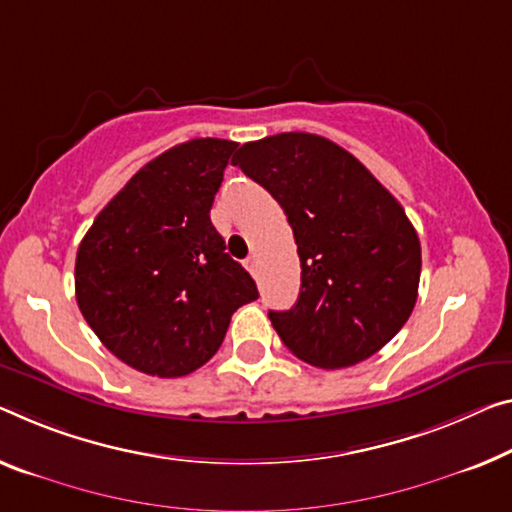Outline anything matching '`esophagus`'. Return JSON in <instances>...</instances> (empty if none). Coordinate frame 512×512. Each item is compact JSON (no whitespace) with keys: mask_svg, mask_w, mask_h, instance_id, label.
I'll return each instance as SVG.
<instances>
[{"mask_svg":"<svg viewBox=\"0 0 512 512\" xmlns=\"http://www.w3.org/2000/svg\"><path fill=\"white\" fill-rule=\"evenodd\" d=\"M245 265H247V270H249L251 274H256V258H254V256H251V258H247V261H245Z\"/></svg>","mask_w":512,"mask_h":512,"instance_id":"esophagus-1","label":"esophagus"}]
</instances>
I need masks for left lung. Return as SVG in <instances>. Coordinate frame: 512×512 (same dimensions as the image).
I'll return each mask as SVG.
<instances>
[{"mask_svg":"<svg viewBox=\"0 0 512 512\" xmlns=\"http://www.w3.org/2000/svg\"><path fill=\"white\" fill-rule=\"evenodd\" d=\"M279 201L295 235L302 286L290 311H270L283 345L318 368L373 357L416 304L419 235L355 155L309 132L242 144L231 160Z\"/></svg>","mask_w":512,"mask_h":512,"instance_id":"left-lung-1","label":"left lung"}]
</instances>
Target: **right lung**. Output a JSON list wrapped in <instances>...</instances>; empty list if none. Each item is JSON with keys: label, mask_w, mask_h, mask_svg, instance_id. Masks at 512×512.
Listing matches in <instances>:
<instances>
[{"label": "right lung", "mask_w": 512, "mask_h": 512, "mask_svg": "<svg viewBox=\"0 0 512 512\" xmlns=\"http://www.w3.org/2000/svg\"><path fill=\"white\" fill-rule=\"evenodd\" d=\"M238 144L190 139L141 167L77 249L75 295L102 345L146 375L183 377L222 345L258 297L210 222Z\"/></svg>", "instance_id": "add662e5"}]
</instances>
